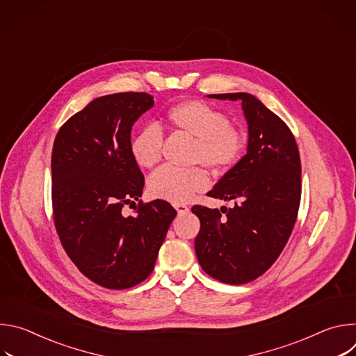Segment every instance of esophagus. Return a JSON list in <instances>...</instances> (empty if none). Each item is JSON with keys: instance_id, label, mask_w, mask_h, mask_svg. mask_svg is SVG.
I'll return each mask as SVG.
<instances>
[{"instance_id": "1", "label": "esophagus", "mask_w": 356, "mask_h": 356, "mask_svg": "<svg viewBox=\"0 0 356 356\" xmlns=\"http://www.w3.org/2000/svg\"><path fill=\"white\" fill-rule=\"evenodd\" d=\"M175 209H176V211L179 213V216L186 214V213H188V210H190L186 204H175Z\"/></svg>"}]
</instances>
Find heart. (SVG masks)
I'll list each match as a JSON object with an SVG mask.
<instances>
[{
  "label": "heart",
  "instance_id": "b5f03b06",
  "mask_svg": "<svg viewBox=\"0 0 356 356\" xmlns=\"http://www.w3.org/2000/svg\"><path fill=\"white\" fill-rule=\"evenodd\" d=\"M166 118L172 128L195 138L191 152L193 162H201L214 172H222L238 161L242 150L241 132L222 113L207 103L198 99L181 101L169 108ZM162 143L161 128L146 125L134 135L131 155L140 168H154L161 161ZM207 186V173L198 166L190 169L163 166L147 181L152 195L173 204H183Z\"/></svg>",
  "mask_w": 356,
  "mask_h": 356
}]
</instances>
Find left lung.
Instances as JSON below:
<instances>
[{
  "mask_svg": "<svg viewBox=\"0 0 356 356\" xmlns=\"http://www.w3.org/2000/svg\"><path fill=\"white\" fill-rule=\"evenodd\" d=\"M239 101L248 124L246 155L207 195L235 206L221 216L217 209L194 206L200 232L194 249L201 269L211 277L243 284L264 275L279 258L293 231L301 195V163L289 127L255 95L210 94Z\"/></svg>",
  "mask_w": 356,
  "mask_h": 356,
  "instance_id": "1",
  "label": "left lung"
}]
</instances>
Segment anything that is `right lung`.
<instances>
[{"instance_id":"add662e5","label":"right lung","mask_w":356,"mask_h":356,"mask_svg":"<svg viewBox=\"0 0 356 356\" xmlns=\"http://www.w3.org/2000/svg\"><path fill=\"white\" fill-rule=\"evenodd\" d=\"M154 107L146 92L98 97L59 129L52 152V202L60 242L79 270L114 290L143 282L176 217L165 200L135 206L143 175L131 155V131Z\"/></svg>"}]
</instances>
